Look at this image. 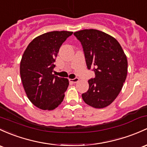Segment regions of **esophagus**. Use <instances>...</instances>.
Wrapping results in <instances>:
<instances>
[{
  "instance_id": "34e87169",
  "label": "esophagus",
  "mask_w": 147,
  "mask_h": 147,
  "mask_svg": "<svg viewBox=\"0 0 147 147\" xmlns=\"http://www.w3.org/2000/svg\"><path fill=\"white\" fill-rule=\"evenodd\" d=\"M69 81L70 82H72V83H78V81H79V78H73V79H69Z\"/></svg>"
}]
</instances>
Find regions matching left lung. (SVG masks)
<instances>
[{"label":"left lung","mask_w":147,"mask_h":147,"mask_svg":"<svg viewBox=\"0 0 147 147\" xmlns=\"http://www.w3.org/2000/svg\"><path fill=\"white\" fill-rule=\"evenodd\" d=\"M74 35L81 42L87 67L95 74L82 98L90 107L105 108L117 97L125 81L126 55L116 39L99 30H81Z\"/></svg>","instance_id":"left-lung-1"}]
</instances>
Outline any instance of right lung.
<instances>
[{
  "label": "right lung",
  "instance_id": "obj_1",
  "mask_svg": "<svg viewBox=\"0 0 147 147\" xmlns=\"http://www.w3.org/2000/svg\"><path fill=\"white\" fill-rule=\"evenodd\" d=\"M71 31H51L35 38L27 46L20 62V76L28 98L42 110H53L64 97L67 78L53 74L54 62L62 43Z\"/></svg>",
  "mask_w": 147,
  "mask_h": 147
}]
</instances>
